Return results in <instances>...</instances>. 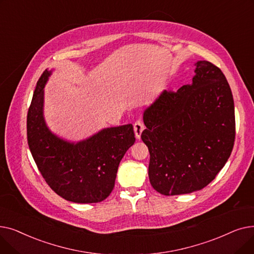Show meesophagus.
<instances>
[{
  "mask_svg": "<svg viewBox=\"0 0 254 254\" xmlns=\"http://www.w3.org/2000/svg\"><path fill=\"white\" fill-rule=\"evenodd\" d=\"M134 130H135V135L137 139L141 138V134L142 131L144 130V124L141 119H138L134 124Z\"/></svg>",
  "mask_w": 254,
  "mask_h": 254,
  "instance_id": "34e87169",
  "label": "esophagus"
}]
</instances>
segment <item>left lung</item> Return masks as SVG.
<instances>
[{
  "mask_svg": "<svg viewBox=\"0 0 254 254\" xmlns=\"http://www.w3.org/2000/svg\"><path fill=\"white\" fill-rule=\"evenodd\" d=\"M195 65L191 84L164 90L143 116L141 138L150 153L149 180L164 195L204 189L234 147L235 106L228 80L208 61Z\"/></svg>",
  "mask_w": 254,
  "mask_h": 254,
  "instance_id": "obj_1",
  "label": "left lung"
}]
</instances>
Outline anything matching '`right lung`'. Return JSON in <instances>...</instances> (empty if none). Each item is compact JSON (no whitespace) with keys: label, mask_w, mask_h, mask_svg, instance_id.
Listing matches in <instances>:
<instances>
[{"label":"right lung","mask_w":254,"mask_h":254,"mask_svg":"<svg viewBox=\"0 0 254 254\" xmlns=\"http://www.w3.org/2000/svg\"><path fill=\"white\" fill-rule=\"evenodd\" d=\"M50 72L39 78L26 117L28 144L50 189L66 201L90 204L109 196L127 150L135 143L131 125L105 128L76 144L58 138L43 118L44 85Z\"/></svg>","instance_id":"1"}]
</instances>
